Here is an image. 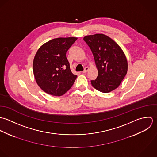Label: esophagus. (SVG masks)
<instances>
[{"label":"esophagus","mask_w":157,"mask_h":157,"mask_svg":"<svg viewBox=\"0 0 157 157\" xmlns=\"http://www.w3.org/2000/svg\"><path fill=\"white\" fill-rule=\"evenodd\" d=\"M88 70H89V67H86V68H84V71H83V73H87V72L88 71Z\"/></svg>","instance_id":"1"}]
</instances>
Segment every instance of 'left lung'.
<instances>
[{
  "instance_id": "obj_1",
  "label": "left lung",
  "mask_w": 157,
  "mask_h": 157,
  "mask_svg": "<svg viewBox=\"0 0 157 157\" xmlns=\"http://www.w3.org/2000/svg\"><path fill=\"white\" fill-rule=\"evenodd\" d=\"M84 41L91 49L98 70L92 86L99 92L109 93L119 87L127 71V61L121 47L103 34L86 36Z\"/></svg>"
}]
</instances>
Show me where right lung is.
Here are the masks:
<instances>
[{"label":"right lung","instance_id":"1","mask_svg":"<svg viewBox=\"0 0 157 157\" xmlns=\"http://www.w3.org/2000/svg\"><path fill=\"white\" fill-rule=\"evenodd\" d=\"M77 37L50 40L37 50L33 63L37 85L48 94L61 96L73 86L77 76L72 73L66 53Z\"/></svg>","mask_w":157,"mask_h":157}]
</instances>
